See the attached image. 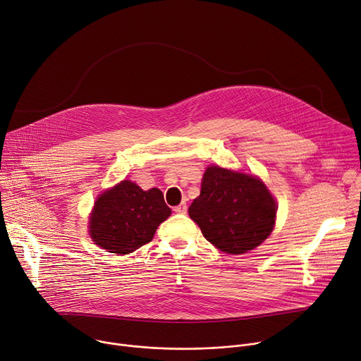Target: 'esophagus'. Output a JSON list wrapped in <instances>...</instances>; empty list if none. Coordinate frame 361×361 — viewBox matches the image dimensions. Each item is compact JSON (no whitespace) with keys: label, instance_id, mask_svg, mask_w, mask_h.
Segmentation results:
<instances>
[{"label":"esophagus","instance_id":"1","mask_svg":"<svg viewBox=\"0 0 361 361\" xmlns=\"http://www.w3.org/2000/svg\"><path fill=\"white\" fill-rule=\"evenodd\" d=\"M174 212H176L177 214H185V212H187V204H185V202L178 204L177 207H174Z\"/></svg>","mask_w":361,"mask_h":361}]
</instances>
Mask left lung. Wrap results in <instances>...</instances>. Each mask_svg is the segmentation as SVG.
Segmentation results:
<instances>
[{
    "mask_svg": "<svg viewBox=\"0 0 361 361\" xmlns=\"http://www.w3.org/2000/svg\"><path fill=\"white\" fill-rule=\"evenodd\" d=\"M276 210L274 198L260 180L214 166L205 170L188 214L205 240L224 252L243 254L270 235Z\"/></svg>",
    "mask_w": 361,
    "mask_h": 361,
    "instance_id": "left-lung-1",
    "label": "left lung"
}]
</instances>
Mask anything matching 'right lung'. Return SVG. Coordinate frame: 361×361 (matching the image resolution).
I'll return each instance as SVG.
<instances>
[{
    "mask_svg": "<svg viewBox=\"0 0 361 361\" xmlns=\"http://www.w3.org/2000/svg\"><path fill=\"white\" fill-rule=\"evenodd\" d=\"M170 214L159 188L144 191L135 183L124 180L95 201L90 234L104 250L128 254L148 244Z\"/></svg>",
    "mask_w": 361,
    "mask_h": 361,
    "instance_id": "right-lung-1",
    "label": "right lung"
}]
</instances>
